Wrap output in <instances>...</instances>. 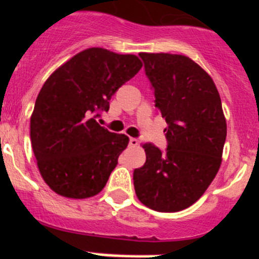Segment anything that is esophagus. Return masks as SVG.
Instances as JSON below:
<instances>
[{
  "instance_id": "obj_1",
  "label": "esophagus",
  "mask_w": 259,
  "mask_h": 259,
  "mask_svg": "<svg viewBox=\"0 0 259 259\" xmlns=\"http://www.w3.org/2000/svg\"><path fill=\"white\" fill-rule=\"evenodd\" d=\"M137 145H139V140H137V139H135V137H131V139H130V146H132V148H136Z\"/></svg>"
}]
</instances>
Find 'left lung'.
Instances as JSON below:
<instances>
[{"instance_id":"obj_1","label":"left lung","mask_w":259,"mask_h":259,"mask_svg":"<svg viewBox=\"0 0 259 259\" xmlns=\"http://www.w3.org/2000/svg\"><path fill=\"white\" fill-rule=\"evenodd\" d=\"M167 123V149L143 144L146 161L134 171L137 198L149 209L180 211L205 193L222 163L227 123L211 76L189 57L140 53Z\"/></svg>"}]
</instances>
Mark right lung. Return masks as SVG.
Returning <instances> with one entry per match:
<instances>
[{"mask_svg": "<svg viewBox=\"0 0 259 259\" xmlns=\"http://www.w3.org/2000/svg\"><path fill=\"white\" fill-rule=\"evenodd\" d=\"M141 67L134 54L89 48L48 77L31 115V143L53 192L81 200L104 189L130 139L107 131L96 118Z\"/></svg>", "mask_w": 259, "mask_h": 259, "instance_id": "1", "label": "right lung"}]
</instances>
